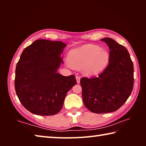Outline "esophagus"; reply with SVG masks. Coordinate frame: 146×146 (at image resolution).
I'll list each match as a JSON object with an SVG mask.
<instances>
[{
  "instance_id": "34e87169",
  "label": "esophagus",
  "mask_w": 146,
  "mask_h": 146,
  "mask_svg": "<svg viewBox=\"0 0 146 146\" xmlns=\"http://www.w3.org/2000/svg\"><path fill=\"white\" fill-rule=\"evenodd\" d=\"M76 82L78 84L80 83V77L79 76H76Z\"/></svg>"
}]
</instances>
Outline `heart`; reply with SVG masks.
Returning <instances> with one entry per match:
<instances>
[{
  "mask_svg": "<svg viewBox=\"0 0 146 146\" xmlns=\"http://www.w3.org/2000/svg\"><path fill=\"white\" fill-rule=\"evenodd\" d=\"M68 66L71 64L78 68L83 67L84 72L88 75L100 73L107 68L110 55L107 50L100 46L88 44L80 48L73 49L68 54Z\"/></svg>",
  "mask_w": 146,
  "mask_h": 146,
  "instance_id": "b5f03b06",
  "label": "heart"
}]
</instances>
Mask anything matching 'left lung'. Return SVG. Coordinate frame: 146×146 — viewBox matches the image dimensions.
<instances>
[{
  "label": "left lung",
  "mask_w": 146,
  "mask_h": 146,
  "mask_svg": "<svg viewBox=\"0 0 146 146\" xmlns=\"http://www.w3.org/2000/svg\"><path fill=\"white\" fill-rule=\"evenodd\" d=\"M101 41L110 49L108 67L97 76L80 79L84 104L98 114L118 110L129 98L134 84L133 64L127 49L111 38Z\"/></svg>",
  "instance_id": "obj_1"
}]
</instances>
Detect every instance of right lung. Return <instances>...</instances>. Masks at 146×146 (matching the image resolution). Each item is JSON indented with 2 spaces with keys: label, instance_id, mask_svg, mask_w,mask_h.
Listing matches in <instances>:
<instances>
[{
  "label": "right lung",
  "instance_id": "right-lung-1",
  "mask_svg": "<svg viewBox=\"0 0 146 146\" xmlns=\"http://www.w3.org/2000/svg\"><path fill=\"white\" fill-rule=\"evenodd\" d=\"M66 46L61 41L38 39L24 49L17 64L15 88L20 102L35 115H53L76 84L75 75L57 73Z\"/></svg>",
  "mask_w": 146,
  "mask_h": 146
}]
</instances>
